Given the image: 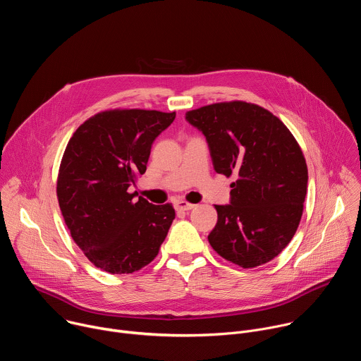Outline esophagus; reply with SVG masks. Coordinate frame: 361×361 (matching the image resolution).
Returning a JSON list of instances; mask_svg holds the SVG:
<instances>
[{
    "instance_id": "34e87169",
    "label": "esophagus",
    "mask_w": 361,
    "mask_h": 361,
    "mask_svg": "<svg viewBox=\"0 0 361 361\" xmlns=\"http://www.w3.org/2000/svg\"><path fill=\"white\" fill-rule=\"evenodd\" d=\"M174 207L177 212H188V210H192L195 207V204H191L188 201H184V200H178L176 201Z\"/></svg>"
}]
</instances>
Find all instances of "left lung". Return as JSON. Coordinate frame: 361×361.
Here are the masks:
<instances>
[{
  "label": "left lung",
  "mask_w": 361,
  "mask_h": 361,
  "mask_svg": "<svg viewBox=\"0 0 361 361\" xmlns=\"http://www.w3.org/2000/svg\"><path fill=\"white\" fill-rule=\"evenodd\" d=\"M207 140L214 170L237 180L230 204L216 205L212 247L243 269L266 264L291 241L307 194V164L290 130L269 110L244 101L185 113Z\"/></svg>",
  "instance_id": "left-lung-1"
}]
</instances>
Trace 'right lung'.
Here are the masks:
<instances>
[{"mask_svg": "<svg viewBox=\"0 0 361 361\" xmlns=\"http://www.w3.org/2000/svg\"><path fill=\"white\" fill-rule=\"evenodd\" d=\"M176 118L156 110H109L82 123L60 164L57 197L75 244L98 269L130 274L149 264L176 219L171 204L135 198L151 145Z\"/></svg>", "mask_w": 361, "mask_h": 361, "instance_id": "obj_1", "label": "right lung"}]
</instances>
